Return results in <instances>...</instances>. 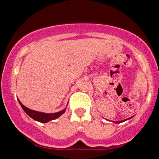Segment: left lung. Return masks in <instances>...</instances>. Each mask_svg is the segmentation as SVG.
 <instances>
[{
  "label": "left lung",
  "instance_id": "obj_1",
  "mask_svg": "<svg viewBox=\"0 0 159 159\" xmlns=\"http://www.w3.org/2000/svg\"><path fill=\"white\" fill-rule=\"evenodd\" d=\"M132 117H133V116H132ZM132 117H129V118H128V119L122 120V121H113V122H114V123H123V122H124V121H126V120H128L131 119V118H132Z\"/></svg>",
  "mask_w": 159,
  "mask_h": 159
}]
</instances>
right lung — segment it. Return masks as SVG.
<instances>
[{"mask_svg":"<svg viewBox=\"0 0 159 159\" xmlns=\"http://www.w3.org/2000/svg\"><path fill=\"white\" fill-rule=\"evenodd\" d=\"M18 101H19V102L20 105H21V106L23 108V110L25 111V112L29 116H30V117H31L32 119H34V120H36V121L39 122V123H48V122L51 121V120L57 119V118L59 117L60 116H61L62 114H64L66 109L65 108L63 109V110H62L61 111H59V112H57V113L47 114V113L39 112V111H34V110H31V109L27 108V107H25L19 99H18Z\"/></svg>","mask_w":159,"mask_h":159,"instance_id":"right-lung-1","label":"right lung"}]
</instances>
